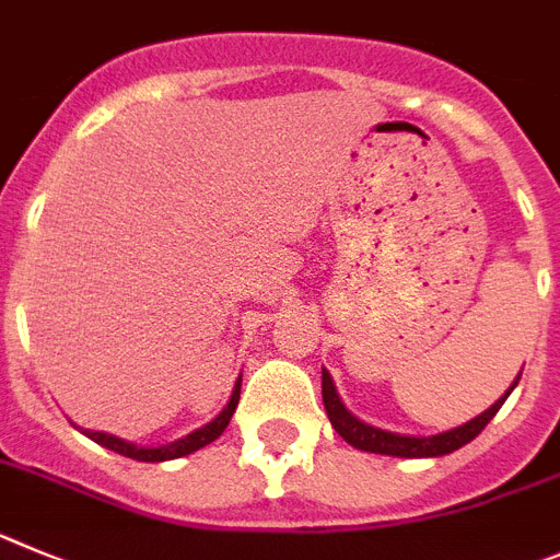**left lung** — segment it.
<instances>
[{
	"label": "left lung",
	"mask_w": 560,
	"mask_h": 560,
	"mask_svg": "<svg viewBox=\"0 0 560 560\" xmlns=\"http://www.w3.org/2000/svg\"><path fill=\"white\" fill-rule=\"evenodd\" d=\"M518 376L511 385V390L518 385ZM511 390H508L502 399L493 401L486 412H480V416L466 421V424L455 427V430L438 432V435H430V438L399 435V432L380 430V427H371L365 424V421H360L357 416H351V412L346 410V405L340 401V396H337V387L335 382H331V374L324 368V407L331 427L337 430V435H340L346 443H351V446H357V450L374 452V455H390V457H441L460 450V446H466L468 441H475V438L486 430L488 421H491V418L500 412V407L505 405Z\"/></svg>",
	"instance_id": "left-lung-1"
}]
</instances>
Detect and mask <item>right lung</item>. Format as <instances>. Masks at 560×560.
I'll return each mask as SVG.
<instances>
[{"label":"right lung","instance_id":"obj_1","mask_svg":"<svg viewBox=\"0 0 560 560\" xmlns=\"http://www.w3.org/2000/svg\"><path fill=\"white\" fill-rule=\"evenodd\" d=\"M240 385H243V380H236L234 390H231L229 405L223 407V412H220L218 418H211L209 424H203L200 430L189 432V435L178 438V441H173V443H164V446H136V443L122 441V438H117V435H108V432L83 430V435H89L94 443L105 446V450L117 452V455H125V457H133V460H142V463H161V460H175V457L192 455V452L203 450L206 443L218 441V438L223 435L225 427H229V421H231V416H234L236 405H240Z\"/></svg>","mask_w":560,"mask_h":560}]
</instances>
